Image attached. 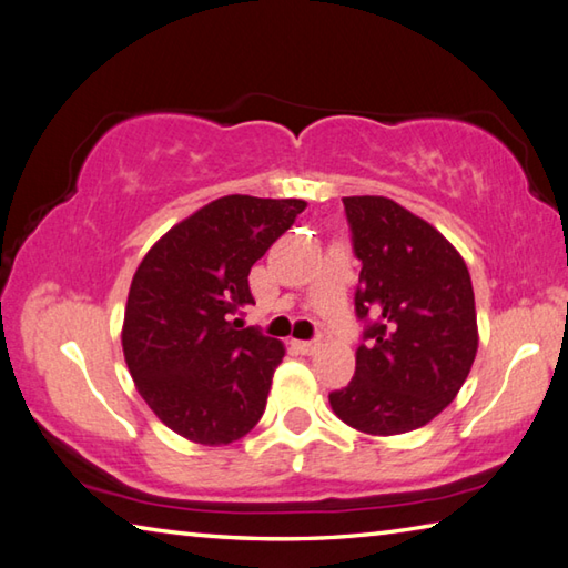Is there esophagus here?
Listing matches in <instances>:
<instances>
[{
  "label": "esophagus",
  "mask_w": 568,
  "mask_h": 568,
  "mask_svg": "<svg viewBox=\"0 0 568 568\" xmlns=\"http://www.w3.org/2000/svg\"><path fill=\"white\" fill-rule=\"evenodd\" d=\"M294 346H296V349H300L302 354H314L316 346H320V344H316V342H294Z\"/></svg>",
  "instance_id": "1"
}]
</instances>
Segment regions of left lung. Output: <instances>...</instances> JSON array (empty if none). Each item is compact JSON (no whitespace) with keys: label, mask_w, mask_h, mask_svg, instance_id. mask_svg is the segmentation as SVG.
<instances>
[{"label":"left lung","mask_w":568,"mask_h":568,"mask_svg":"<svg viewBox=\"0 0 568 568\" xmlns=\"http://www.w3.org/2000/svg\"><path fill=\"white\" fill-rule=\"evenodd\" d=\"M362 262L356 316L366 324L352 382L329 394L356 432L394 436L429 424L471 372V276L444 234L386 196H344Z\"/></svg>","instance_id":"1"}]
</instances>
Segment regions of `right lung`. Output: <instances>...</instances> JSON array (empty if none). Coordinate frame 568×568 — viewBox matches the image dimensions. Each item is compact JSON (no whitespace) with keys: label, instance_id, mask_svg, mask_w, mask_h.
<instances>
[{"label":"right lung","instance_id":"obj_1","mask_svg":"<svg viewBox=\"0 0 568 568\" xmlns=\"http://www.w3.org/2000/svg\"><path fill=\"white\" fill-rule=\"evenodd\" d=\"M302 199L229 194L169 229L139 264L122 346L142 399L189 442L222 446L262 419L284 346L236 314L254 304L248 272Z\"/></svg>","mask_w":568,"mask_h":568}]
</instances>
